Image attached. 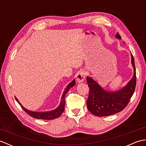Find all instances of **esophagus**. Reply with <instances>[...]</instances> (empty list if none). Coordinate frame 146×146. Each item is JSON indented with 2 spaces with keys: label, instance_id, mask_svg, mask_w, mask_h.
Segmentation results:
<instances>
[{
  "label": "esophagus",
  "instance_id": "1",
  "mask_svg": "<svg viewBox=\"0 0 146 146\" xmlns=\"http://www.w3.org/2000/svg\"><path fill=\"white\" fill-rule=\"evenodd\" d=\"M76 81L78 83H80L84 81L85 79V73L83 71H80L77 73L76 75Z\"/></svg>",
  "mask_w": 146,
  "mask_h": 146
}]
</instances>
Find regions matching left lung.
I'll use <instances>...</instances> for the list:
<instances>
[{
  "label": "left lung",
  "instance_id": "1",
  "mask_svg": "<svg viewBox=\"0 0 146 146\" xmlns=\"http://www.w3.org/2000/svg\"><path fill=\"white\" fill-rule=\"evenodd\" d=\"M117 39H121L119 33ZM131 54V63L134 69L132 79L125 86L117 91L105 90L92 77H86L88 84L89 95L86 100L88 110L97 117L109 116L120 112L127 105L134 93L136 85V73L134 58Z\"/></svg>",
  "mask_w": 146,
  "mask_h": 146
}]
</instances>
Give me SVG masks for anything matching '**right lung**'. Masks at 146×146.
I'll use <instances>...</instances> for the list:
<instances>
[{
	"label": "right lung",
	"mask_w": 146,
	"mask_h": 146,
	"mask_svg": "<svg viewBox=\"0 0 146 146\" xmlns=\"http://www.w3.org/2000/svg\"><path fill=\"white\" fill-rule=\"evenodd\" d=\"M75 85V80L74 79L72 82H70L69 84L68 85L66 86V88H65L64 90L63 95H62L61 99V102L60 104L59 105V106L56 108V109H54L50 111H32V110H29L28 109H27L25 107H24L23 105H21V104L19 102L18 99L15 97V100L18 102V104L21 105V107L23 108V109L26 111V112L31 117H32L33 118H35V119H42V120H52L54 119H56V118L60 117L61 115L63 113L64 110V106H65V94L68 92V90L72 88L73 86Z\"/></svg>",
	"instance_id": "obj_1"
}]
</instances>
